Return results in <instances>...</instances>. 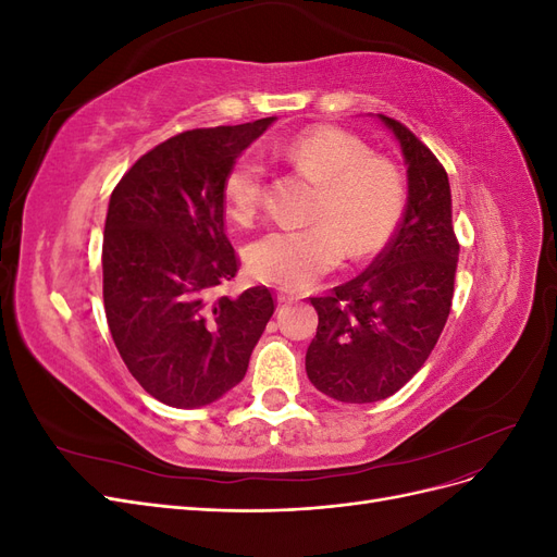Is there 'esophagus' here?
<instances>
[{
	"label": "esophagus",
	"mask_w": 557,
	"mask_h": 557,
	"mask_svg": "<svg viewBox=\"0 0 557 557\" xmlns=\"http://www.w3.org/2000/svg\"><path fill=\"white\" fill-rule=\"evenodd\" d=\"M293 299H295V297H293V295H288V293H278V295H276V301H278V305H290Z\"/></svg>",
	"instance_id": "obj_1"
}]
</instances>
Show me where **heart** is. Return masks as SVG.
<instances>
[{
	"mask_svg": "<svg viewBox=\"0 0 557 557\" xmlns=\"http://www.w3.org/2000/svg\"><path fill=\"white\" fill-rule=\"evenodd\" d=\"M297 172L320 183L311 227L267 232L248 248V267L260 281L305 290L320 276L352 260L374 258L393 242L407 211V181L385 156L342 127L315 125L281 144ZM223 197L234 221L246 223L264 197V164L244 156L230 166Z\"/></svg>",
	"mask_w": 557,
	"mask_h": 557,
	"instance_id": "b5f03b06",
	"label": "heart"
}]
</instances>
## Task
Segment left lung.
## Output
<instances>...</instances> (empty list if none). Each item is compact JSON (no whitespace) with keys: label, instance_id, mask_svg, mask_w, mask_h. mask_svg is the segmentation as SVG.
<instances>
[{"label":"left lung","instance_id":"8db88e82","mask_svg":"<svg viewBox=\"0 0 557 557\" xmlns=\"http://www.w3.org/2000/svg\"><path fill=\"white\" fill-rule=\"evenodd\" d=\"M379 117L407 160V211L360 276L311 297L318 330L307 374L320 393L348 404L395 395L425 364L450 313L460 252L444 164L407 125Z\"/></svg>","mask_w":557,"mask_h":557}]
</instances>
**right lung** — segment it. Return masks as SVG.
<instances>
[{"label":"right lung","instance_id":"obj_1","mask_svg":"<svg viewBox=\"0 0 557 557\" xmlns=\"http://www.w3.org/2000/svg\"><path fill=\"white\" fill-rule=\"evenodd\" d=\"M272 123L181 132L134 162L111 193L107 323L129 374L166 407H207L232 391L276 309L264 285L215 297L242 267L225 234L223 181Z\"/></svg>","mask_w":557,"mask_h":557}]
</instances>
